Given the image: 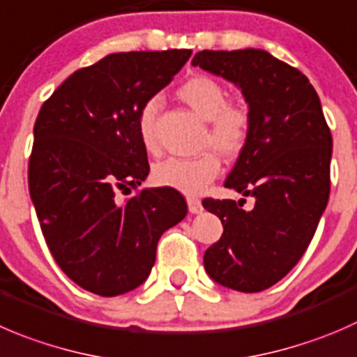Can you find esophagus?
Returning <instances> with one entry per match:
<instances>
[{"label":"esophagus","mask_w":357,"mask_h":357,"mask_svg":"<svg viewBox=\"0 0 357 357\" xmlns=\"http://www.w3.org/2000/svg\"><path fill=\"white\" fill-rule=\"evenodd\" d=\"M186 204H188V211L192 214L202 213V202H200L199 199H193V197H190V199H186Z\"/></svg>","instance_id":"obj_1"}]
</instances>
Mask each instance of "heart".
<instances>
[{
  "label": "heart",
  "mask_w": 357,
  "mask_h": 357,
  "mask_svg": "<svg viewBox=\"0 0 357 357\" xmlns=\"http://www.w3.org/2000/svg\"><path fill=\"white\" fill-rule=\"evenodd\" d=\"M178 98L207 122L206 146H214L225 158L241 153L248 143L251 116L242 105L227 101V91L220 82L211 76H192L178 89ZM157 112L158 101L150 99L137 116V136L148 151H157ZM220 169V158L213 151L195 158L169 157L153 167V181L185 195H199L216 179Z\"/></svg>",
  "instance_id": "obj_1"
}]
</instances>
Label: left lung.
<instances>
[{
    "instance_id": "8db88e82",
    "label": "left lung",
    "mask_w": 357,
    "mask_h": 357,
    "mask_svg": "<svg viewBox=\"0 0 357 357\" xmlns=\"http://www.w3.org/2000/svg\"><path fill=\"white\" fill-rule=\"evenodd\" d=\"M192 64L234 83L251 116L248 143L225 186L252 197L255 207L204 200L223 223L204 266L225 288L263 291L300 261L316 234L330 197L331 132L309 78L268 52L202 50Z\"/></svg>"
}]
</instances>
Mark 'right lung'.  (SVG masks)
I'll return each mask as SVG.
<instances>
[{"label":"right lung","mask_w":357,"mask_h":357,"mask_svg":"<svg viewBox=\"0 0 357 357\" xmlns=\"http://www.w3.org/2000/svg\"><path fill=\"white\" fill-rule=\"evenodd\" d=\"M192 50L119 52L73 73L41 106L29 158V193L52 256L99 296L143 284L167 228L186 216L171 188H143L150 172L137 116L172 82Z\"/></svg>","instance_id":"1"}]
</instances>
